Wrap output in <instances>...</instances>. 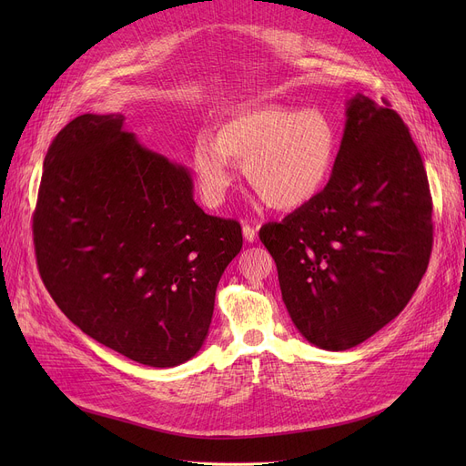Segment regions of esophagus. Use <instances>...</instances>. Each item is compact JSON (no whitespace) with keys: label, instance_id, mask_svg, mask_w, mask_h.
<instances>
[{"label":"esophagus","instance_id":"1","mask_svg":"<svg viewBox=\"0 0 466 466\" xmlns=\"http://www.w3.org/2000/svg\"><path fill=\"white\" fill-rule=\"evenodd\" d=\"M241 232H243V238H246V241H249V243H253L257 239V228L248 225V223H243Z\"/></svg>","mask_w":466,"mask_h":466}]
</instances>
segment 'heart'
<instances>
[{"instance_id": "b5f03b06", "label": "heart", "mask_w": 466, "mask_h": 466, "mask_svg": "<svg viewBox=\"0 0 466 466\" xmlns=\"http://www.w3.org/2000/svg\"><path fill=\"white\" fill-rule=\"evenodd\" d=\"M338 153L332 120L317 109L258 106L236 113L217 136L194 141L192 169L208 206L223 204L234 162L258 198L274 209H297L327 185Z\"/></svg>"}]
</instances>
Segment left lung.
<instances>
[{
  "label": "left lung",
  "instance_id": "left-lung-1",
  "mask_svg": "<svg viewBox=\"0 0 466 466\" xmlns=\"http://www.w3.org/2000/svg\"><path fill=\"white\" fill-rule=\"evenodd\" d=\"M327 187L258 236L281 297L309 344L344 351L404 309L432 251L421 155L389 102L357 94Z\"/></svg>",
  "mask_w": 466,
  "mask_h": 466
}]
</instances>
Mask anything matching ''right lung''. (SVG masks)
Masks as SVG:
<instances>
[{
  "instance_id": "right-lung-1",
  "label": "right lung",
  "mask_w": 466,
  "mask_h": 466,
  "mask_svg": "<svg viewBox=\"0 0 466 466\" xmlns=\"http://www.w3.org/2000/svg\"><path fill=\"white\" fill-rule=\"evenodd\" d=\"M122 122L86 113L48 147L34 211L37 266L73 325L169 369L200 351L241 227L204 213L188 169L145 149Z\"/></svg>"
}]
</instances>
